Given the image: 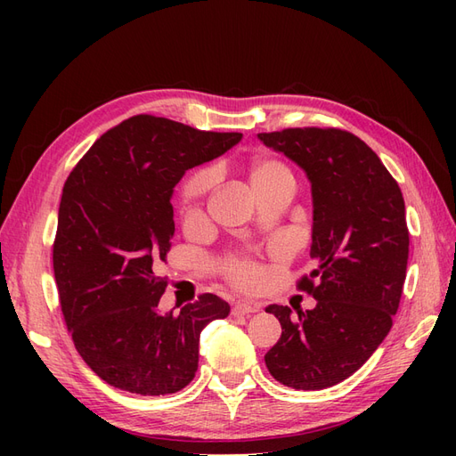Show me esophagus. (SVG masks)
Masks as SVG:
<instances>
[{
	"instance_id": "34e87169",
	"label": "esophagus",
	"mask_w": 456,
	"mask_h": 456,
	"mask_svg": "<svg viewBox=\"0 0 456 456\" xmlns=\"http://www.w3.org/2000/svg\"><path fill=\"white\" fill-rule=\"evenodd\" d=\"M255 312H258V306L247 305V302H238V305L232 308V315L233 317H245V315H251Z\"/></svg>"
}]
</instances>
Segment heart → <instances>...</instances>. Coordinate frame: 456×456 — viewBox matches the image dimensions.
Segmentation results:
<instances>
[{
  "label": "heart",
  "mask_w": 456,
  "mask_h": 456,
  "mask_svg": "<svg viewBox=\"0 0 456 456\" xmlns=\"http://www.w3.org/2000/svg\"><path fill=\"white\" fill-rule=\"evenodd\" d=\"M245 176L251 186V191L256 196L278 183H293L291 173L287 171L283 163L266 156H255L245 163ZM213 184V175L209 171H198L191 175L181 190V207L183 213L191 218L201 209L203 200ZM228 278L241 289H251L258 283L260 272L255 262L247 258H230L224 265Z\"/></svg>",
  "instance_id": "obj_1"
}]
</instances>
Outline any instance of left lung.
I'll return each mask as SVG.
<instances>
[{"instance_id": "8db88e82", "label": "left lung", "mask_w": 456, "mask_h": 456, "mask_svg": "<svg viewBox=\"0 0 456 456\" xmlns=\"http://www.w3.org/2000/svg\"><path fill=\"white\" fill-rule=\"evenodd\" d=\"M258 141L305 171L312 190L315 270L300 289L317 305H270L281 337L266 352L270 375L295 390H323L352 377L392 329L402 298L409 232L405 201L380 158L340 129H283Z\"/></svg>"}]
</instances>
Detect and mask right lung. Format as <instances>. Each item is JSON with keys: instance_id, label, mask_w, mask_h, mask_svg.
<instances>
[{"instance_id": "right-lung-1", "label": "right lung", "mask_w": 456, "mask_h": 456, "mask_svg": "<svg viewBox=\"0 0 456 456\" xmlns=\"http://www.w3.org/2000/svg\"><path fill=\"white\" fill-rule=\"evenodd\" d=\"M241 136L134 116L104 133L68 176L54 280L76 350L114 388L183 390L198 370L201 329L230 314L215 295H201L178 315L161 314L167 278L154 270L171 249L175 186Z\"/></svg>"}]
</instances>
